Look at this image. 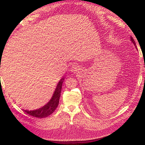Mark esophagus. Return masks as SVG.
<instances>
[{
  "instance_id": "34e87169",
  "label": "esophagus",
  "mask_w": 145,
  "mask_h": 145,
  "mask_svg": "<svg viewBox=\"0 0 145 145\" xmlns=\"http://www.w3.org/2000/svg\"><path fill=\"white\" fill-rule=\"evenodd\" d=\"M78 70V67L77 65H73L72 67V68H70V71L72 72H77V70Z\"/></svg>"
}]
</instances>
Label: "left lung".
Wrapping results in <instances>:
<instances>
[{
	"label": "left lung",
	"instance_id": "left-lung-1",
	"mask_svg": "<svg viewBox=\"0 0 145 145\" xmlns=\"http://www.w3.org/2000/svg\"><path fill=\"white\" fill-rule=\"evenodd\" d=\"M131 41H132V42L134 43V45H135V46H136V42H135L134 40L133 39V38L132 37V36H131Z\"/></svg>",
	"mask_w": 145,
	"mask_h": 145
}]
</instances>
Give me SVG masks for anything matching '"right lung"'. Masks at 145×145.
Listing matches in <instances>:
<instances>
[{
  "instance_id": "right-lung-1",
  "label": "right lung",
  "mask_w": 145,
  "mask_h": 145,
  "mask_svg": "<svg viewBox=\"0 0 145 145\" xmlns=\"http://www.w3.org/2000/svg\"><path fill=\"white\" fill-rule=\"evenodd\" d=\"M64 80H65V78H62L60 80V81L58 82L52 99L50 100V101L47 104L42 107L39 108L38 109L33 110V111L24 110L25 112H26V113L31 115L32 116L39 118H43L47 117L49 115L52 114L58 106L59 101V98L61 96V88H62Z\"/></svg>"
}]
</instances>
